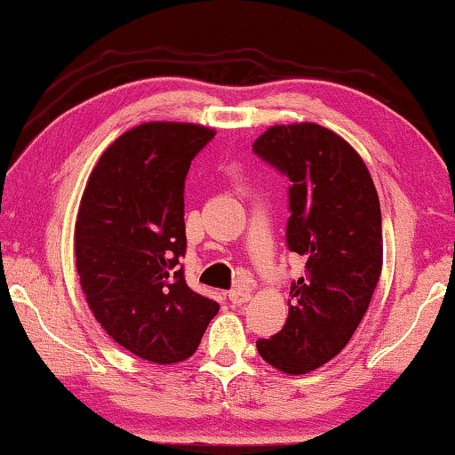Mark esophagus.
<instances>
[{
  "label": "esophagus",
  "instance_id": "obj_1",
  "mask_svg": "<svg viewBox=\"0 0 455 455\" xmlns=\"http://www.w3.org/2000/svg\"><path fill=\"white\" fill-rule=\"evenodd\" d=\"M228 299L233 300L235 305H245L247 300H251V292L245 291V289H235L228 292Z\"/></svg>",
  "mask_w": 455,
  "mask_h": 455
}]
</instances>
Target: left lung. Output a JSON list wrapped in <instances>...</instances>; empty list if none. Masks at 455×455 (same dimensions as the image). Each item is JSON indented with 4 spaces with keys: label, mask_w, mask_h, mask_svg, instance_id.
Wrapping results in <instances>:
<instances>
[{
    "label": "left lung",
    "mask_w": 455,
    "mask_h": 455,
    "mask_svg": "<svg viewBox=\"0 0 455 455\" xmlns=\"http://www.w3.org/2000/svg\"><path fill=\"white\" fill-rule=\"evenodd\" d=\"M253 150L289 177L286 243L307 259L284 328L258 340V353L286 375H305L347 347L369 309L383 266L379 197L361 155L328 127L272 125Z\"/></svg>",
    "instance_id": "left-lung-1"
}]
</instances>
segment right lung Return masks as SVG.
<instances>
[{
    "instance_id": "right-lung-1",
    "label": "right lung",
    "mask_w": 455,
    "mask_h": 455,
    "mask_svg": "<svg viewBox=\"0 0 455 455\" xmlns=\"http://www.w3.org/2000/svg\"><path fill=\"white\" fill-rule=\"evenodd\" d=\"M214 130L148 121L115 140L88 177L76 219V270L86 303L119 347L172 364L200 347L219 303L185 283L183 188Z\"/></svg>"
}]
</instances>
